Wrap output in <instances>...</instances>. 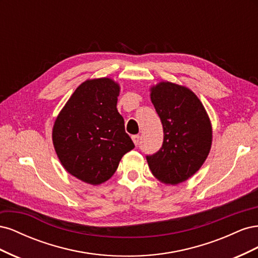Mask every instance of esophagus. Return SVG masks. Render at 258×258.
Segmentation results:
<instances>
[{
    "mask_svg": "<svg viewBox=\"0 0 258 258\" xmlns=\"http://www.w3.org/2000/svg\"><path fill=\"white\" fill-rule=\"evenodd\" d=\"M132 141L136 145H139V141H140V136L136 135V136H132Z\"/></svg>",
    "mask_w": 258,
    "mask_h": 258,
    "instance_id": "1",
    "label": "esophagus"
}]
</instances>
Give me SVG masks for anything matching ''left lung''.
<instances>
[{"label": "left lung", "mask_w": 258, "mask_h": 258, "mask_svg": "<svg viewBox=\"0 0 258 258\" xmlns=\"http://www.w3.org/2000/svg\"><path fill=\"white\" fill-rule=\"evenodd\" d=\"M151 100L162 123L163 142L146 160L156 178L176 185L204 165L212 144V126L201 101L184 86L161 82L151 88Z\"/></svg>", "instance_id": "1"}]
</instances>
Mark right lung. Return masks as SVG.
<instances>
[{"label":"right lung","instance_id":"add662e5","mask_svg":"<svg viewBox=\"0 0 258 258\" xmlns=\"http://www.w3.org/2000/svg\"><path fill=\"white\" fill-rule=\"evenodd\" d=\"M119 85L113 80L81 84L54 120L52 143L70 174L91 185L107 181L122 156L135 148L117 111Z\"/></svg>","mask_w":258,"mask_h":258}]
</instances>
